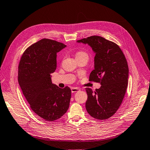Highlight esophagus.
<instances>
[{"label": "esophagus", "instance_id": "34e87169", "mask_svg": "<svg viewBox=\"0 0 150 150\" xmlns=\"http://www.w3.org/2000/svg\"><path fill=\"white\" fill-rule=\"evenodd\" d=\"M80 90V89L79 88H77V87H72L71 88V92L72 93H75L77 91H79Z\"/></svg>", "mask_w": 150, "mask_h": 150}]
</instances>
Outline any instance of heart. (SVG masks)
Masks as SVG:
<instances>
[{
  "mask_svg": "<svg viewBox=\"0 0 150 150\" xmlns=\"http://www.w3.org/2000/svg\"><path fill=\"white\" fill-rule=\"evenodd\" d=\"M76 57L77 58H80V57H87L88 58V55L87 52L83 51H78L76 54Z\"/></svg>",
  "mask_w": 150,
  "mask_h": 150,
  "instance_id": "obj_1",
  "label": "heart"
}]
</instances>
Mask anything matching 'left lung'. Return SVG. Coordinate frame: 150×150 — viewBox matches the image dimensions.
<instances>
[{"instance_id": "left-lung-1", "label": "left lung", "mask_w": 150, "mask_h": 150, "mask_svg": "<svg viewBox=\"0 0 150 150\" xmlns=\"http://www.w3.org/2000/svg\"><path fill=\"white\" fill-rule=\"evenodd\" d=\"M77 42L88 44L95 53V69L89 81L101 85L94 91L85 88L87 111L98 120L109 118L120 108L127 87L129 68L125 56L116 43L101 37L95 35Z\"/></svg>"}]
</instances>
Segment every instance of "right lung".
Listing matches in <instances>:
<instances>
[{
	"instance_id": "add662e5",
	"label": "right lung",
	"mask_w": 150,
	"mask_h": 150,
	"mask_svg": "<svg viewBox=\"0 0 150 150\" xmlns=\"http://www.w3.org/2000/svg\"><path fill=\"white\" fill-rule=\"evenodd\" d=\"M67 46L44 38L24 51L18 67V82L32 110L46 121L61 118L68 110L69 87L53 84L51 74L57 68V53Z\"/></svg>"
}]
</instances>
